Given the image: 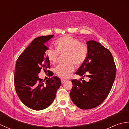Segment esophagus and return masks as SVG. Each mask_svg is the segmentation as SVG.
<instances>
[{"instance_id":"34e87169","label":"esophagus","mask_w":129,"mask_h":129,"mask_svg":"<svg viewBox=\"0 0 129 129\" xmlns=\"http://www.w3.org/2000/svg\"><path fill=\"white\" fill-rule=\"evenodd\" d=\"M65 81H66V80H64V79H61V84H64L65 83Z\"/></svg>"}]
</instances>
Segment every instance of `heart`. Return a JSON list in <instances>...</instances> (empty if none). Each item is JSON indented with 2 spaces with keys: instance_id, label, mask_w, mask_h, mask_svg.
Listing matches in <instances>:
<instances>
[{
  "instance_id": "1",
  "label": "heart",
  "mask_w": 129,
  "mask_h": 129,
  "mask_svg": "<svg viewBox=\"0 0 129 129\" xmlns=\"http://www.w3.org/2000/svg\"><path fill=\"white\" fill-rule=\"evenodd\" d=\"M56 49H49L45 52V56L52 64L57 61L59 54H65L66 64L59 65L55 70L56 75L62 79L69 77L70 73L75 70V65L80 66L85 61L88 55V48L84 44L76 38L70 35H64L55 42Z\"/></svg>"
}]
</instances>
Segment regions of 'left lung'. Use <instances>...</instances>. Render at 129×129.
Listing matches in <instances>:
<instances>
[{"mask_svg": "<svg viewBox=\"0 0 129 129\" xmlns=\"http://www.w3.org/2000/svg\"><path fill=\"white\" fill-rule=\"evenodd\" d=\"M88 55L76 74L87 76L89 81L73 79L70 98L78 108H94L105 100L113 85L116 68L108 49L94 40L86 43ZM83 79V78H82Z\"/></svg>", "mask_w": 129, "mask_h": 129, "instance_id": "8db88e82", "label": "left lung"}]
</instances>
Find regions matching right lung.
I'll return each instance as SVG.
<instances>
[{"label": "right lung", "mask_w": 129, "mask_h": 129, "mask_svg": "<svg viewBox=\"0 0 129 129\" xmlns=\"http://www.w3.org/2000/svg\"><path fill=\"white\" fill-rule=\"evenodd\" d=\"M53 37L50 35L35 38L16 62L14 79L16 94L21 102L33 110H41L50 106L61 85L57 76L46 81L38 76L42 69L50 73V62L45 52L49 49L46 43Z\"/></svg>", "instance_id": "1"}]
</instances>
